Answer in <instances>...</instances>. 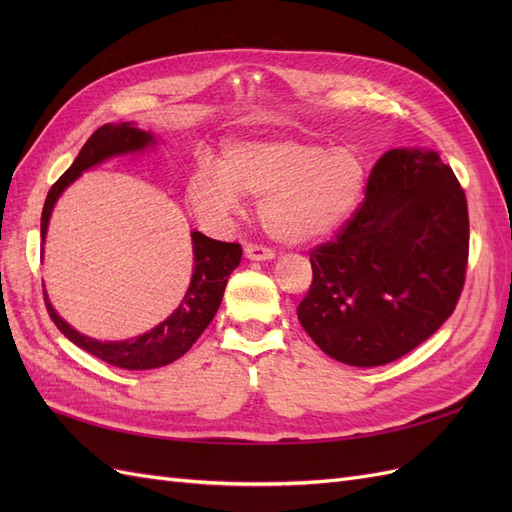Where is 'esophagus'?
<instances>
[{
    "label": "esophagus",
    "mask_w": 512,
    "mask_h": 512,
    "mask_svg": "<svg viewBox=\"0 0 512 512\" xmlns=\"http://www.w3.org/2000/svg\"><path fill=\"white\" fill-rule=\"evenodd\" d=\"M245 258H250V260H273L275 252L267 245L245 243Z\"/></svg>",
    "instance_id": "34e87169"
}]
</instances>
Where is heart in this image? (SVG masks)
Instances as JSON below:
<instances>
[{"instance_id":"obj_1","label":"heart","mask_w":512,"mask_h":512,"mask_svg":"<svg viewBox=\"0 0 512 512\" xmlns=\"http://www.w3.org/2000/svg\"><path fill=\"white\" fill-rule=\"evenodd\" d=\"M365 183L363 160L348 147L273 138L226 151L224 166L203 160L188 181L190 203L211 228H226L243 196L260 198L271 237L303 243L327 235L354 211Z\"/></svg>"}]
</instances>
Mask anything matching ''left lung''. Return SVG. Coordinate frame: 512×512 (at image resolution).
Wrapping results in <instances>:
<instances>
[{"label":"left lung","instance_id":"left-lung-1","mask_svg":"<svg viewBox=\"0 0 512 512\" xmlns=\"http://www.w3.org/2000/svg\"><path fill=\"white\" fill-rule=\"evenodd\" d=\"M468 252V200L453 168L433 151H386L361 205L309 252L314 277L299 322L337 361L391 363L455 312Z\"/></svg>","mask_w":512,"mask_h":512}]
</instances>
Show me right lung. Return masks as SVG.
I'll return each instance as SVG.
<instances>
[{"label":"right lung","instance_id":"1","mask_svg":"<svg viewBox=\"0 0 512 512\" xmlns=\"http://www.w3.org/2000/svg\"><path fill=\"white\" fill-rule=\"evenodd\" d=\"M149 143H153V136L149 132L134 128L132 123H117V126L115 123H104L102 128L91 134L79 156H76L74 164L53 183V188L46 194L40 220L42 241L46 235V226H49L55 200L85 168L100 164L106 158L117 156V153L138 151L147 147ZM192 243L194 273L188 292H185V297L175 312L145 335L126 339V342H96V339L85 337L81 333H76L72 327H68V324L55 314L49 299L44 297L46 312H49L55 327L64 333L72 344L98 356V359L106 361L108 365H115L121 369H156L173 363L179 356L188 352L200 337V333L209 327V322L213 320L222 303L228 277L232 269L239 267L243 254L239 243L215 241L205 237L203 232H192Z\"/></svg>","mask_w":512,"mask_h":512}]
</instances>
